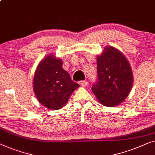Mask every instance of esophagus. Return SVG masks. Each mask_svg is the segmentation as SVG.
Returning <instances> with one entry per match:
<instances>
[{
	"instance_id": "1",
	"label": "esophagus",
	"mask_w": 155,
	"mask_h": 155,
	"mask_svg": "<svg viewBox=\"0 0 155 155\" xmlns=\"http://www.w3.org/2000/svg\"><path fill=\"white\" fill-rule=\"evenodd\" d=\"M81 86L83 87H86L88 86V81H83L81 82Z\"/></svg>"
}]
</instances>
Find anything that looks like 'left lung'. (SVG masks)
<instances>
[{
	"mask_svg": "<svg viewBox=\"0 0 155 155\" xmlns=\"http://www.w3.org/2000/svg\"><path fill=\"white\" fill-rule=\"evenodd\" d=\"M97 81L92 91L102 105L114 107L124 101L131 90L134 77L127 58L120 51L107 46L97 57Z\"/></svg>",
	"mask_w": 155,
	"mask_h": 155,
	"instance_id": "left-lung-1",
	"label": "left lung"
}]
</instances>
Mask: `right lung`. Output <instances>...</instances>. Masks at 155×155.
<instances>
[{"mask_svg":"<svg viewBox=\"0 0 155 155\" xmlns=\"http://www.w3.org/2000/svg\"><path fill=\"white\" fill-rule=\"evenodd\" d=\"M79 84L71 79L62 68V61L52 54L43 59L37 67L33 81L34 91L42 105L51 110L62 108Z\"/></svg>","mask_w":155,"mask_h":155,"instance_id":"obj_1","label":"right lung"}]
</instances>
